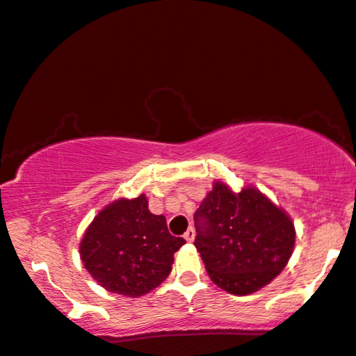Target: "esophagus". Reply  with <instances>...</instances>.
Returning <instances> with one entry per match:
<instances>
[{
	"label": "esophagus",
	"mask_w": 356,
	"mask_h": 356,
	"mask_svg": "<svg viewBox=\"0 0 356 356\" xmlns=\"http://www.w3.org/2000/svg\"><path fill=\"white\" fill-rule=\"evenodd\" d=\"M193 238H195V229H193V227H188V229L186 231V234H184V239H186L187 243H192Z\"/></svg>",
	"instance_id": "34e87169"
}]
</instances>
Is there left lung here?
Returning <instances> with one entry per match:
<instances>
[{"label": "left lung", "instance_id": "8db88e82", "mask_svg": "<svg viewBox=\"0 0 356 356\" xmlns=\"http://www.w3.org/2000/svg\"><path fill=\"white\" fill-rule=\"evenodd\" d=\"M193 221V244L208 275L231 295H249L272 282L295 248L290 216L250 187L234 193L216 182Z\"/></svg>", "mask_w": 356, "mask_h": 356}]
</instances>
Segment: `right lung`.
<instances>
[{
    "label": "right lung",
    "mask_w": 356,
    "mask_h": 356,
    "mask_svg": "<svg viewBox=\"0 0 356 356\" xmlns=\"http://www.w3.org/2000/svg\"><path fill=\"white\" fill-rule=\"evenodd\" d=\"M186 244L169 233L163 215L148 210V200H117L94 218L83 236L84 267L107 291L129 298L159 286L172 270L174 252Z\"/></svg>",
    "instance_id": "1"
}]
</instances>
